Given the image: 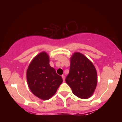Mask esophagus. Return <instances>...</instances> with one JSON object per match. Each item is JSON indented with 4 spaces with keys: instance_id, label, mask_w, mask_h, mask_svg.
<instances>
[{
    "instance_id": "esophagus-1",
    "label": "esophagus",
    "mask_w": 122,
    "mask_h": 122,
    "mask_svg": "<svg viewBox=\"0 0 122 122\" xmlns=\"http://www.w3.org/2000/svg\"><path fill=\"white\" fill-rule=\"evenodd\" d=\"M62 79H63V81H65V76L62 75Z\"/></svg>"
}]
</instances>
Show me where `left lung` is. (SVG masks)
Wrapping results in <instances>:
<instances>
[{"label": "left lung", "mask_w": 122, "mask_h": 122, "mask_svg": "<svg viewBox=\"0 0 122 122\" xmlns=\"http://www.w3.org/2000/svg\"><path fill=\"white\" fill-rule=\"evenodd\" d=\"M69 73L66 77L67 84L73 94L80 99H88L97 85V72L93 63L84 54L75 52L70 58Z\"/></svg>", "instance_id": "left-lung-1"}]
</instances>
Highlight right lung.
Segmentation results:
<instances>
[{
  "label": "right lung",
  "mask_w": 122,
  "mask_h": 122,
  "mask_svg": "<svg viewBox=\"0 0 122 122\" xmlns=\"http://www.w3.org/2000/svg\"><path fill=\"white\" fill-rule=\"evenodd\" d=\"M27 84L35 96L46 100L56 93L63 81L61 76L50 66L49 56L42 51L31 61L26 72Z\"/></svg>",
  "instance_id": "obj_1"
}]
</instances>
